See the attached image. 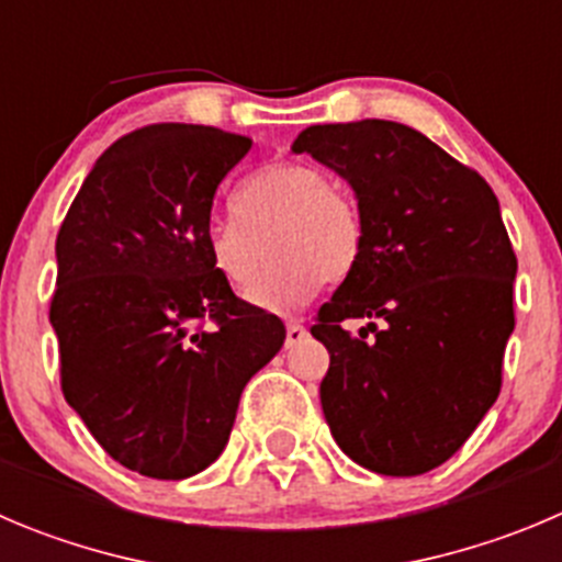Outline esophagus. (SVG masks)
I'll return each instance as SVG.
<instances>
[{"mask_svg": "<svg viewBox=\"0 0 562 562\" xmlns=\"http://www.w3.org/2000/svg\"><path fill=\"white\" fill-rule=\"evenodd\" d=\"M306 336H308L306 325L297 323V319H292V323H286V347L301 345V341L306 339Z\"/></svg>", "mask_w": 562, "mask_h": 562, "instance_id": "1", "label": "esophagus"}]
</instances>
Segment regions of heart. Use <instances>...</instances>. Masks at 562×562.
Segmentation results:
<instances>
[{"mask_svg": "<svg viewBox=\"0 0 562 562\" xmlns=\"http://www.w3.org/2000/svg\"><path fill=\"white\" fill-rule=\"evenodd\" d=\"M234 217L206 228V250L228 284L250 295L277 265L254 303L292 308L312 297L319 281H339L364 248L358 206L328 176L306 162H276L250 176L232 201Z\"/></svg>", "mask_w": 562, "mask_h": 562, "instance_id": "1", "label": "heart"}]
</instances>
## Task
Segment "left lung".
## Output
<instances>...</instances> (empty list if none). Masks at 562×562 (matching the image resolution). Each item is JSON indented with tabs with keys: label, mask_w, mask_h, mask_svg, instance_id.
I'll return each instance as SVG.
<instances>
[{
	"label": "left lung",
	"mask_w": 562,
	"mask_h": 562,
	"mask_svg": "<svg viewBox=\"0 0 562 562\" xmlns=\"http://www.w3.org/2000/svg\"><path fill=\"white\" fill-rule=\"evenodd\" d=\"M295 154L350 184L364 248L319 308V403L370 472L414 477L456 456L499 397L516 254L480 173L394 121L308 126ZM345 318H370L352 337ZM373 336L370 337L369 334Z\"/></svg>",
	"instance_id": "8db88e82"
}]
</instances>
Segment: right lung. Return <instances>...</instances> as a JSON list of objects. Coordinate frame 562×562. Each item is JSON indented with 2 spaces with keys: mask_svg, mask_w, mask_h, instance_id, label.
<instances>
[{
  "mask_svg": "<svg viewBox=\"0 0 562 562\" xmlns=\"http://www.w3.org/2000/svg\"><path fill=\"white\" fill-rule=\"evenodd\" d=\"M248 151L250 137L215 126L132 132L95 159L57 234L63 394L106 456L146 477L215 463L245 383L286 339L206 250L217 184Z\"/></svg>",
  "mask_w": 562,
  "mask_h": 562,
  "instance_id": "add662e5",
  "label": "right lung"
}]
</instances>
